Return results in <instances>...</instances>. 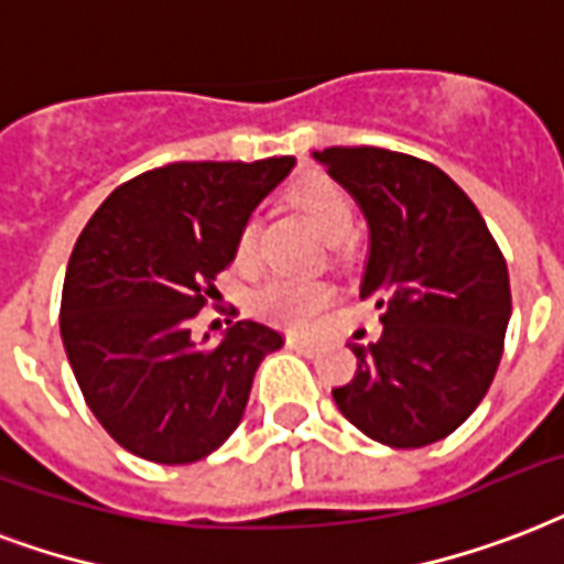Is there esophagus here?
<instances>
[{
	"mask_svg": "<svg viewBox=\"0 0 564 564\" xmlns=\"http://www.w3.org/2000/svg\"><path fill=\"white\" fill-rule=\"evenodd\" d=\"M288 347L296 352H303V356H314L317 352V347H314L312 341H305V338H296V335H288Z\"/></svg>",
	"mask_w": 564,
	"mask_h": 564,
	"instance_id": "esophagus-1",
	"label": "esophagus"
}]
</instances>
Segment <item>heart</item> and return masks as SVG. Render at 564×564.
Returning <instances> with one entry per match:
<instances>
[{"mask_svg":"<svg viewBox=\"0 0 564 564\" xmlns=\"http://www.w3.org/2000/svg\"><path fill=\"white\" fill-rule=\"evenodd\" d=\"M291 205L312 223L314 232L323 241L338 243L352 232L356 208L350 194L329 178H305L288 194ZM256 261V223H243L235 235V264L250 268ZM332 288L323 282H296V279H273L252 296V308L264 321L288 326V329H308L321 321V314L329 308Z\"/></svg>","mask_w":564,"mask_h":564,"instance_id":"heart-1","label":"heart"}]
</instances>
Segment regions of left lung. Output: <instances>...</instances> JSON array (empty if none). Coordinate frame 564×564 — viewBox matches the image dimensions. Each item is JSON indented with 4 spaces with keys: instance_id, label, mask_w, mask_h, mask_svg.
<instances>
[{
    "instance_id": "left-lung-1",
    "label": "left lung",
    "mask_w": 564,
    "mask_h": 564,
    "mask_svg": "<svg viewBox=\"0 0 564 564\" xmlns=\"http://www.w3.org/2000/svg\"><path fill=\"white\" fill-rule=\"evenodd\" d=\"M368 220L359 296L382 338L332 391L347 421L386 447H426L482 403L503 356L512 291L482 214L430 161L377 147L312 152Z\"/></svg>"
}]
</instances>
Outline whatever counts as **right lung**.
<instances>
[{"label":"right lung","mask_w":564,"mask_h":564,"mask_svg":"<svg viewBox=\"0 0 564 564\" xmlns=\"http://www.w3.org/2000/svg\"><path fill=\"white\" fill-rule=\"evenodd\" d=\"M294 155L178 161L129 178L78 235L61 341L85 403L141 459L191 465L229 438L282 335L238 321L217 344L191 321L235 259V235L294 170Z\"/></svg>","instance_id":"add662e5"}]
</instances>
